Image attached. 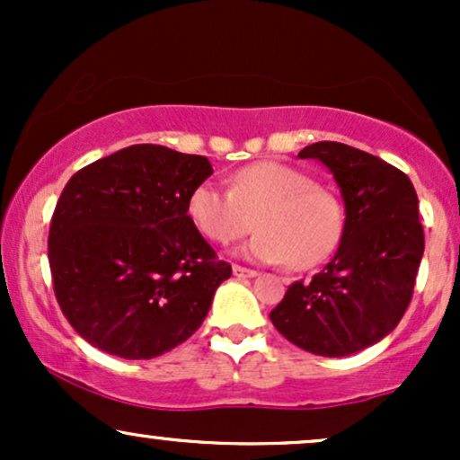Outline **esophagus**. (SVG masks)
I'll use <instances>...</instances> for the list:
<instances>
[{
    "label": "esophagus",
    "instance_id": "34e87169",
    "mask_svg": "<svg viewBox=\"0 0 460 460\" xmlns=\"http://www.w3.org/2000/svg\"><path fill=\"white\" fill-rule=\"evenodd\" d=\"M234 274L235 277H242V279H252L257 277V270H252V268H244V266H234Z\"/></svg>",
    "mask_w": 460,
    "mask_h": 460
}]
</instances>
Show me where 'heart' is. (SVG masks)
Here are the masks:
<instances>
[{"instance_id":"obj_1","label":"heart","mask_w":460,"mask_h":460,"mask_svg":"<svg viewBox=\"0 0 460 460\" xmlns=\"http://www.w3.org/2000/svg\"><path fill=\"white\" fill-rule=\"evenodd\" d=\"M192 225L216 244H231L252 226L260 234L246 255L260 261L318 266L335 251L344 231V209L315 179L281 162H255L231 177V190L200 183L188 199Z\"/></svg>"}]
</instances>
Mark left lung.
<instances>
[{
  "label": "left lung",
  "instance_id": "1",
  "mask_svg": "<svg viewBox=\"0 0 460 460\" xmlns=\"http://www.w3.org/2000/svg\"><path fill=\"white\" fill-rule=\"evenodd\" d=\"M298 157L329 166L346 203L344 234L324 270L289 285L270 320L303 350L346 357L389 335L413 298L424 255L420 200L400 168L355 146L324 140Z\"/></svg>",
  "mask_w": 460,
  "mask_h": 460
}]
</instances>
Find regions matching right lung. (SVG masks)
Listing matches in <instances>:
<instances>
[{
	"label": "right lung",
	"mask_w": 460,
	"mask_h": 460,
	"mask_svg": "<svg viewBox=\"0 0 460 460\" xmlns=\"http://www.w3.org/2000/svg\"><path fill=\"white\" fill-rule=\"evenodd\" d=\"M212 175L203 155L131 145L68 179L49 226V268L62 314L88 344L153 358L203 324L231 277L188 216Z\"/></svg>",
	"instance_id": "right-lung-1"
}]
</instances>
